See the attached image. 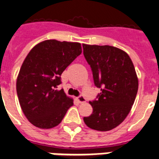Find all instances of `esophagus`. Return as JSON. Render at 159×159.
<instances>
[{
	"instance_id": "esophagus-1",
	"label": "esophagus",
	"mask_w": 159,
	"mask_h": 159,
	"mask_svg": "<svg viewBox=\"0 0 159 159\" xmlns=\"http://www.w3.org/2000/svg\"><path fill=\"white\" fill-rule=\"evenodd\" d=\"M77 101L78 102V103H84L86 102V99H85V97L83 96H80L77 98Z\"/></svg>"
}]
</instances>
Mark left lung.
Instances as JSON below:
<instances>
[{
    "instance_id": "1",
    "label": "left lung",
    "mask_w": 159,
    "mask_h": 159,
    "mask_svg": "<svg viewBox=\"0 0 159 159\" xmlns=\"http://www.w3.org/2000/svg\"><path fill=\"white\" fill-rule=\"evenodd\" d=\"M84 57L92 68L95 86L101 89L93 108L83 120L89 128L108 131L120 125L129 113L138 92L139 81L130 57L110 45L82 44Z\"/></svg>"
}]
</instances>
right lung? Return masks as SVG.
<instances>
[{"instance_id":"right-lung-1","label":"right lung","mask_w":159,"mask_h":159,"mask_svg":"<svg viewBox=\"0 0 159 159\" xmlns=\"http://www.w3.org/2000/svg\"><path fill=\"white\" fill-rule=\"evenodd\" d=\"M82 53L79 43L48 39L36 44L24 60L16 80V92L22 111L32 125L53 128L61 123L73 100L61 84L66 67Z\"/></svg>"}]
</instances>
